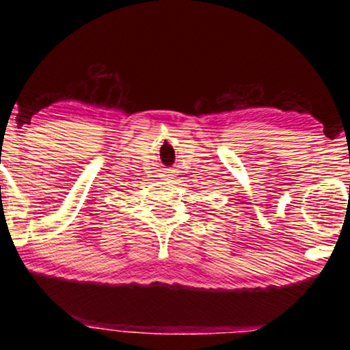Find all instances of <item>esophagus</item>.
I'll list each match as a JSON object with an SVG mask.
<instances>
[{"instance_id": "34e87169", "label": "esophagus", "mask_w": 350, "mask_h": 350, "mask_svg": "<svg viewBox=\"0 0 350 350\" xmlns=\"http://www.w3.org/2000/svg\"><path fill=\"white\" fill-rule=\"evenodd\" d=\"M163 180H171L174 177V170H170V168H167L163 171Z\"/></svg>"}]
</instances>
